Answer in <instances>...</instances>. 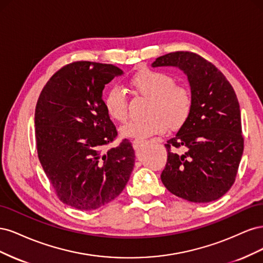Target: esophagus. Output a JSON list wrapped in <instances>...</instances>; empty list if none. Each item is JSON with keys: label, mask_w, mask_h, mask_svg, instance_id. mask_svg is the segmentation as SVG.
<instances>
[{"label": "esophagus", "mask_w": 263, "mask_h": 263, "mask_svg": "<svg viewBox=\"0 0 263 263\" xmlns=\"http://www.w3.org/2000/svg\"><path fill=\"white\" fill-rule=\"evenodd\" d=\"M142 144H144V141H140V140H134V142H133V147H134V149H135V150H138V149L142 146Z\"/></svg>", "instance_id": "1"}]
</instances>
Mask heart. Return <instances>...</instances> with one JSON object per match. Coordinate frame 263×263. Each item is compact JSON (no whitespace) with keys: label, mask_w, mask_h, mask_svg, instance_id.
I'll return each mask as SVG.
<instances>
[{"label":"heart","mask_w":263,"mask_h":263,"mask_svg":"<svg viewBox=\"0 0 263 263\" xmlns=\"http://www.w3.org/2000/svg\"><path fill=\"white\" fill-rule=\"evenodd\" d=\"M130 85L144 97L150 99L147 115L142 121H129L121 127L125 138L144 141L166 132L168 127L178 128L184 124L193 106V95L190 87L176 84L169 73L144 69L135 74ZM104 106L110 118L124 122L127 118V97L121 86H113L104 98Z\"/></svg>","instance_id":"obj_1"}]
</instances>
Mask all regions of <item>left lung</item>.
I'll return each mask as SVG.
<instances>
[{
    "label": "left lung",
    "mask_w": 263,
    "mask_h": 263,
    "mask_svg": "<svg viewBox=\"0 0 263 263\" xmlns=\"http://www.w3.org/2000/svg\"><path fill=\"white\" fill-rule=\"evenodd\" d=\"M177 67L187 77L193 106L187 121L164 145L161 173L172 194L194 203L216 201L234 184L243 137L239 103L232 84L213 63L191 51H176L153 62Z\"/></svg>",
    "instance_id": "1"
}]
</instances>
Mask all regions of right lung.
Wrapping results in <instances>:
<instances>
[{"instance_id":"add662e5","label":"right lung","mask_w":263,"mask_h":263,"mask_svg":"<svg viewBox=\"0 0 263 263\" xmlns=\"http://www.w3.org/2000/svg\"><path fill=\"white\" fill-rule=\"evenodd\" d=\"M123 71L113 65L76 61L46 83L35 110L39 161L59 200L80 211H93L122 193L135 164V151L117 137L102 93Z\"/></svg>"}]
</instances>
